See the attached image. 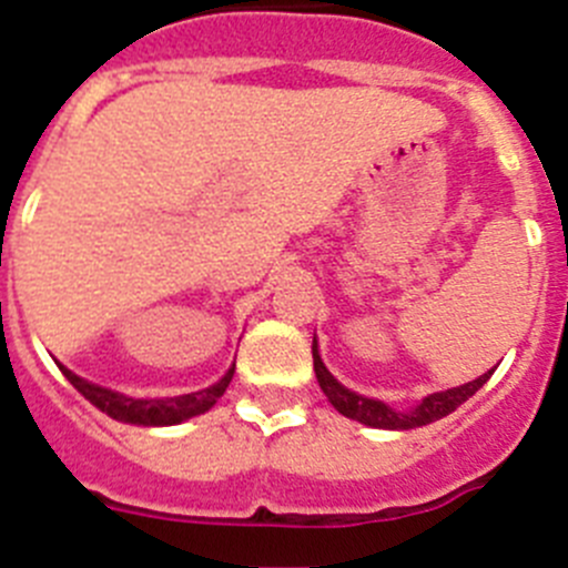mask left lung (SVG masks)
<instances>
[{
	"label": "left lung",
	"mask_w": 568,
	"mask_h": 568,
	"mask_svg": "<svg viewBox=\"0 0 568 568\" xmlns=\"http://www.w3.org/2000/svg\"><path fill=\"white\" fill-rule=\"evenodd\" d=\"M311 349H314L316 381H320V386H322V392L327 395V400H331V404L336 406L344 417H349V420H358V423H364V426H373V428L428 426V423L439 420V417L452 415V412L457 409V406H463L470 395H476V392H479L481 386L487 384V378L493 375V369H490V373L479 375L476 381H470V384H465V386H457V389L434 392V395L423 397V404L415 406V409L395 412V409H389L386 404H381V400H373V397H364V395H356V392L344 389V386L338 384L331 373H327L325 364H322L320 349H316V338H314V347Z\"/></svg>",
	"instance_id": "obj_1"
}]
</instances>
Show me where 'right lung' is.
<instances>
[{
    "mask_svg": "<svg viewBox=\"0 0 568 568\" xmlns=\"http://www.w3.org/2000/svg\"><path fill=\"white\" fill-rule=\"evenodd\" d=\"M61 367V364H58ZM61 373L67 375V381L87 397L89 404L98 406L100 412H105L114 420L123 423H134V426H176V423L187 420V417L204 415L206 409L215 406L221 395L230 386L232 373L235 367H230V373L219 381L210 389L193 392V395H182V397H164V400H136V397H125L120 392L103 389L98 384H89V381L78 378L75 373H69L67 367H61Z\"/></svg>",
    "mask_w": 568,
    "mask_h": 568,
    "instance_id": "right-lung-1",
    "label": "right lung"
}]
</instances>
